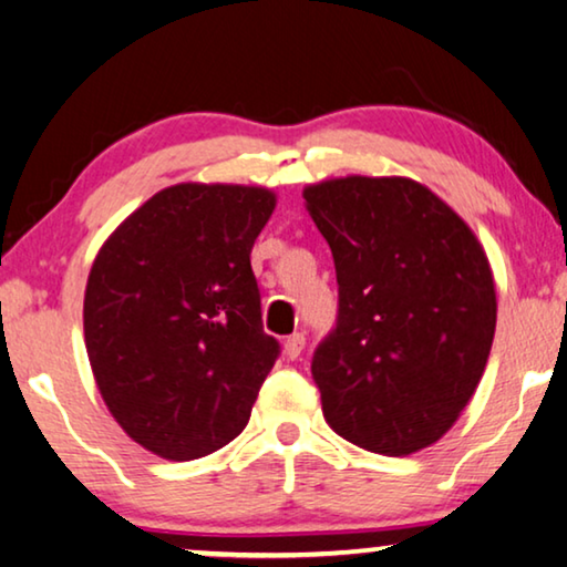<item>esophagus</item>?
Segmentation results:
<instances>
[{
    "instance_id": "1",
    "label": "esophagus",
    "mask_w": 567,
    "mask_h": 567,
    "mask_svg": "<svg viewBox=\"0 0 567 567\" xmlns=\"http://www.w3.org/2000/svg\"><path fill=\"white\" fill-rule=\"evenodd\" d=\"M302 349H306V337H302V333H292V337L285 339L282 354L287 357V360H298Z\"/></svg>"
}]
</instances>
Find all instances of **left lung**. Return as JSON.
<instances>
[{
	"instance_id": "obj_1",
	"label": "left lung",
	"mask_w": 567,
	"mask_h": 567,
	"mask_svg": "<svg viewBox=\"0 0 567 567\" xmlns=\"http://www.w3.org/2000/svg\"><path fill=\"white\" fill-rule=\"evenodd\" d=\"M331 246L339 321L310 374L323 416L367 452L405 457L454 426L496 333V285L473 228L409 177L302 189Z\"/></svg>"
}]
</instances>
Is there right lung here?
<instances>
[{"mask_svg": "<svg viewBox=\"0 0 567 567\" xmlns=\"http://www.w3.org/2000/svg\"><path fill=\"white\" fill-rule=\"evenodd\" d=\"M275 205L267 187L182 182L127 215L94 257V382L123 432L158 457H205L249 424L280 354L249 259Z\"/></svg>", "mask_w": 567, "mask_h": 567, "instance_id": "obj_1", "label": "right lung"}]
</instances>
